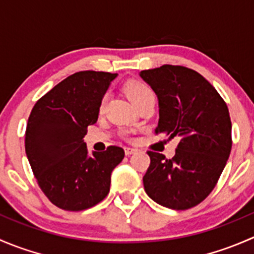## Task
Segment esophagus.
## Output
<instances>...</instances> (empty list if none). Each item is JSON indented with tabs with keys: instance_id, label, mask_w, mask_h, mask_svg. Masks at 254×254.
Wrapping results in <instances>:
<instances>
[{
	"instance_id": "esophagus-1",
	"label": "esophagus",
	"mask_w": 254,
	"mask_h": 254,
	"mask_svg": "<svg viewBox=\"0 0 254 254\" xmlns=\"http://www.w3.org/2000/svg\"><path fill=\"white\" fill-rule=\"evenodd\" d=\"M124 150H125V155L127 156H130V155H132V153L137 152L136 148H134V147H125Z\"/></svg>"
}]
</instances>
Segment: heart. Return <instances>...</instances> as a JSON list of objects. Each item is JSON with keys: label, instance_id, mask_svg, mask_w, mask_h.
<instances>
[{"label": "heart", "instance_id": "b5f03b06", "mask_svg": "<svg viewBox=\"0 0 254 254\" xmlns=\"http://www.w3.org/2000/svg\"><path fill=\"white\" fill-rule=\"evenodd\" d=\"M125 92H127V97H129L130 101H131L135 106L139 104L140 102H142L145 98H147L148 96L153 94V92L151 91V88L147 86V84L142 83V82H137V81L130 82V83L125 87ZM107 98H108V94L107 93L102 97L101 107H99L101 109H103L104 104H106L107 102Z\"/></svg>", "mask_w": 254, "mask_h": 254}]
</instances>
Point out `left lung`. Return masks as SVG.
I'll use <instances>...</instances> for the list:
<instances>
[{"label": "left lung", "mask_w": 254, "mask_h": 254, "mask_svg": "<svg viewBox=\"0 0 254 254\" xmlns=\"http://www.w3.org/2000/svg\"><path fill=\"white\" fill-rule=\"evenodd\" d=\"M140 76L158 98L156 134L179 137L175 157L148 151L143 176L147 195L160 205L187 210L198 205L216 186L232 147L229 108L200 73L163 65Z\"/></svg>", "instance_id": "8db88e82"}]
</instances>
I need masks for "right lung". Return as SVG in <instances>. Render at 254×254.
<instances>
[{"mask_svg":"<svg viewBox=\"0 0 254 254\" xmlns=\"http://www.w3.org/2000/svg\"><path fill=\"white\" fill-rule=\"evenodd\" d=\"M117 73L79 71L33 107L25 130V153L40 189L60 209L81 211L103 200L113 170L124 158V150L118 146L89 156L83 141Z\"/></svg>","mask_w":254,"mask_h":254,"instance_id":"add662e5","label":"right lung"}]
</instances>
